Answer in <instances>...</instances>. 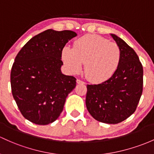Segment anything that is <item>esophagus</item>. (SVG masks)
Listing matches in <instances>:
<instances>
[{"label":"esophagus","instance_id":"34e87169","mask_svg":"<svg viewBox=\"0 0 154 154\" xmlns=\"http://www.w3.org/2000/svg\"><path fill=\"white\" fill-rule=\"evenodd\" d=\"M76 82H77V84H85V82H83V81L80 80V79H77V80H76Z\"/></svg>","mask_w":154,"mask_h":154}]
</instances>
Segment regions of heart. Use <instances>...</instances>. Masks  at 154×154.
Here are the masks:
<instances>
[{"label": "heart", "mask_w": 154, "mask_h": 154, "mask_svg": "<svg viewBox=\"0 0 154 154\" xmlns=\"http://www.w3.org/2000/svg\"><path fill=\"white\" fill-rule=\"evenodd\" d=\"M64 64L72 73L84 72L94 83L109 79L118 69L121 51L118 45L95 34H88L78 39L73 48L66 46L62 52Z\"/></svg>", "instance_id": "1"}]
</instances>
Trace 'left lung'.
Segmentation results:
<instances>
[{"mask_svg": "<svg viewBox=\"0 0 154 154\" xmlns=\"http://www.w3.org/2000/svg\"><path fill=\"white\" fill-rule=\"evenodd\" d=\"M111 36L121 51L120 65L106 82L87 84L86 106L97 121L117 124L136 110L143 93V68L134 49L115 34Z\"/></svg>", "mask_w": 154, "mask_h": 154, "instance_id": "obj_1", "label": "left lung"}]
</instances>
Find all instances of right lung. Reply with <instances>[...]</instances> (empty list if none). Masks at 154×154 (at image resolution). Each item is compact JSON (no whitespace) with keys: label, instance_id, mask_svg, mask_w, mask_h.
Instances as JSON below:
<instances>
[{"label":"right lung","instance_id":"right-lung-1","mask_svg":"<svg viewBox=\"0 0 154 154\" xmlns=\"http://www.w3.org/2000/svg\"><path fill=\"white\" fill-rule=\"evenodd\" d=\"M74 31L48 30L32 37L19 51L11 70L13 97L25 118L48 125L59 117L76 79L62 73V52L76 37Z\"/></svg>","mask_w":154,"mask_h":154}]
</instances>
